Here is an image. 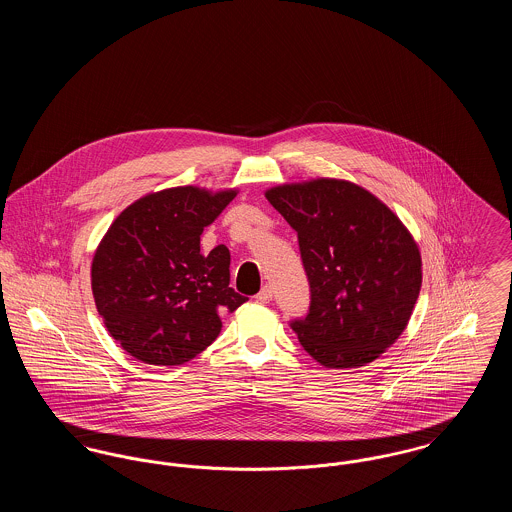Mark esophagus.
<instances>
[{
    "label": "esophagus",
    "instance_id": "esophagus-1",
    "mask_svg": "<svg viewBox=\"0 0 512 512\" xmlns=\"http://www.w3.org/2000/svg\"><path fill=\"white\" fill-rule=\"evenodd\" d=\"M257 301H261V303L272 301V288L270 286H263V290L257 293Z\"/></svg>",
    "mask_w": 512,
    "mask_h": 512
}]
</instances>
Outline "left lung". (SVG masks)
Returning a JSON list of instances; mask_svg holds the SVG:
<instances>
[{"label": "left lung", "instance_id": "obj_1", "mask_svg": "<svg viewBox=\"0 0 512 512\" xmlns=\"http://www.w3.org/2000/svg\"><path fill=\"white\" fill-rule=\"evenodd\" d=\"M265 197L297 232L309 278V313L290 322L303 349L326 368L378 359L407 328L422 286L411 232L347 180L282 184Z\"/></svg>", "mask_w": 512, "mask_h": 512}]
</instances>
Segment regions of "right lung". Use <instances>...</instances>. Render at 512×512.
Segmentation results:
<instances>
[{
    "instance_id": "right-lung-1",
    "label": "right lung",
    "mask_w": 512,
    "mask_h": 512,
    "mask_svg": "<svg viewBox=\"0 0 512 512\" xmlns=\"http://www.w3.org/2000/svg\"><path fill=\"white\" fill-rule=\"evenodd\" d=\"M236 190L178 186L128 205L99 242L92 292L111 338L147 365L188 363L217 340L220 315L247 297L230 284V251L203 255V228Z\"/></svg>"
}]
</instances>
